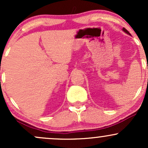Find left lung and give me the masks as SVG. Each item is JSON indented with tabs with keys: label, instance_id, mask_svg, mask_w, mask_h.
I'll return each mask as SVG.
<instances>
[{
	"label": "left lung",
	"instance_id": "8db88e82",
	"mask_svg": "<svg viewBox=\"0 0 148 148\" xmlns=\"http://www.w3.org/2000/svg\"><path fill=\"white\" fill-rule=\"evenodd\" d=\"M123 31H124V32H125V33H126L127 34H128V35H130V33H129V31H128V30H126V29H125V28H123Z\"/></svg>",
	"mask_w": 148,
	"mask_h": 148
}]
</instances>
